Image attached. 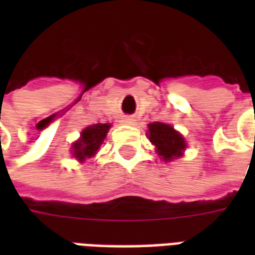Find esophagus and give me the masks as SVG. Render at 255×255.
<instances>
[{
  "mask_svg": "<svg viewBox=\"0 0 255 255\" xmlns=\"http://www.w3.org/2000/svg\"><path fill=\"white\" fill-rule=\"evenodd\" d=\"M123 124H128V126H132L133 123H135V117L132 116H124L122 119Z\"/></svg>",
  "mask_w": 255,
  "mask_h": 255,
  "instance_id": "esophagus-1",
  "label": "esophagus"
}]
</instances>
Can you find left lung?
<instances>
[{"label": "left lung", "mask_w": 255, "mask_h": 255, "mask_svg": "<svg viewBox=\"0 0 255 255\" xmlns=\"http://www.w3.org/2000/svg\"><path fill=\"white\" fill-rule=\"evenodd\" d=\"M149 139L164 161L180 157L183 150L186 149V142L182 135L165 123L155 122L149 124Z\"/></svg>", "instance_id": "left-lung-1"}]
</instances>
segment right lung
<instances>
[{"mask_svg": "<svg viewBox=\"0 0 255 255\" xmlns=\"http://www.w3.org/2000/svg\"><path fill=\"white\" fill-rule=\"evenodd\" d=\"M109 124H94L90 126L82 132V136L76 143H73V155L75 158L83 161L87 157L95 154L100 149L101 143L104 142L106 133L109 131Z\"/></svg>", "mask_w": 255, "mask_h": 255, "instance_id": "right-lung-1", "label": "right lung"}]
</instances>
